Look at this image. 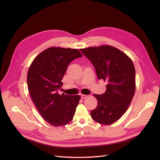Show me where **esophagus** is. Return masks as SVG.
Listing matches in <instances>:
<instances>
[{
	"instance_id": "1",
	"label": "esophagus",
	"mask_w": 160,
	"mask_h": 160,
	"mask_svg": "<svg viewBox=\"0 0 160 160\" xmlns=\"http://www.w3.org/2000/svg\"><path fill=\"white\" fill-rule=\"evenodd\" d=\"M88 97H89V96L87 95H81V98H82V99H85V98H88Z\"/></svg>"
}]
</instances>
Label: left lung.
Masks as SVG:
<instances>
[{
	"label": "left lung",
	"instance_id": "8db88e82",
	"mask_svg": "<svg viewBox=\"0 0 160 160\" xmlns=\"http://www.w3.org/2000/svg\"><path fill=\"white\" fill-rule=\"evenodd\" d=\"M80 51L95 67L98 78L106 81V91L95 95L98 100L91 111L92 119L102 124H111L124 115L136 91V71L131 59L110 45L89 47Z\"/></svg>",
	"mask_w": 160,
	"mask_h": 160
}]
</instances>
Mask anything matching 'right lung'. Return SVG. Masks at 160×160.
<instances>
[{
  "label": "right lung",
  "instance_id": "1",
  "mask_svg": "<svg viewBox=\"0 0 160 160\" xmlns=\"http://www.w3.org/2000/svg\"><path fill=\"white\" fill-rule=\"evenodd\" d=\"M82 54L77 49L50 47L32 62L27 74L28 91L41 117L53 127L72 120L80 95L58 94L69 64Z\"/></svg>",
  "mask_w": 160,
  "mask_h": 160
}]
</instances>
